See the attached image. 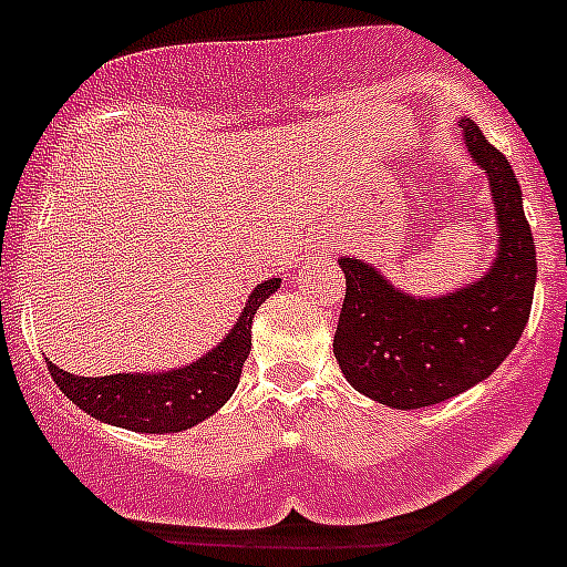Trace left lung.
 <instances>
[{"label":"left lung","instance_id":"1","mask_svg":"<svg viewBox=\"0 0 567 567\" xmlns=\"http://www.w3.org/2000/svg\"><path fill=\"white\" fill-rule=\"evenodd\" d=\"M460 127L497 207L499 244L488 272L457 292L412 298L372 264L338 260L346 275L334 332L340 372L360 394L403 412L457 398L488 378L523 338L534 300L537 249L517 175L471 118Z\"/></svg>","mask_w":567,"mask_h":567}]
</instances>
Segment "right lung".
Here are the masks:
<instances>
[{"label": "right lung", "mask_w": 567, "mask_h": 567, "mask_svg": "<svg viewBox=\"0 0 567 567\" xmlns=\"http://www.w3.org/2000/svg\"><path fill=\"white\" fill-rule=\"evenodd\" d=\"M278 287L280 278L260 280L227 338L189 365L169 372H122L107 378H79L50 360L48 369L64 398L73 400L90 417L142 434L184 432L233 398L244 360L252 349L255 312Z\"/></svg>", "instance_id": "obj_1"}]
</instances>
